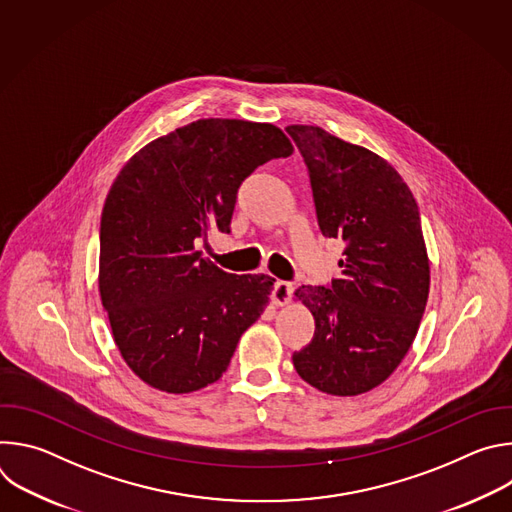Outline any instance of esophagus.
<instances>
[{"mask_svg": "<svg viewBox=\"0 0 512 512\" xmlns=\"http://www.w3.org/2000/svg\"><path fill=\"white\" fill-rule=\"evenodd\" d=\"M291 294H294V285L289 281H275L273 291H271V300L275 306H285L291 300Z\"/></svg>", "mask_w": 512, "mask_h": 512, "instance_id": "esophagus-1", "label": "esophagus"}]
</instances>
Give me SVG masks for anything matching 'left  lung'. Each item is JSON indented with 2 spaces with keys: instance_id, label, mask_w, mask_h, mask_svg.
Segmentation results:
<instances>
[{
  "instance_id": "1",
  "label": "left lung",
  "mask_w": 512,
  "mask_h": 512,
  "mask_svg": "<svg viewBox=\"0 0 512 512\" xmlns=\"http://www.w3.org/2000/svg\"><path fill=\"white\" fill-rule=\"evenodd\" d=\"M285 131L308 166L322 235L344 243L340 279L296 289L316 330L291 358L298 375L328 395L367 393L399 367L425 312L429 261L419 208L377 154L322 127Z\"/></svg>"
}]
</instances>
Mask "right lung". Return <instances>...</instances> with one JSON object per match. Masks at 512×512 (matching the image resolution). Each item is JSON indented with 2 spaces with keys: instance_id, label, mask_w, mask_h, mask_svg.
I'll return each instance as SVG.
<instances>
[{
  "instance_id": "obj_1",
  "label": "right lung",
  "mask_w": 512,
  "mask_h": 512,
  "mask_svg": "<svg viewBox=\"0 0 512 512\" xmlns=\"http://www.w3.org/2000/svg\"><path fill=\"white\" fill-rule=\"evenodd\" d=\"M294 145L271 123L198 119L141 148L101 214L99 291L127 367L154 389L192 393L223 377L263 314L269 275H235L196 251L231 233L245 178Z\"/></svg>"
}]
</instances>
